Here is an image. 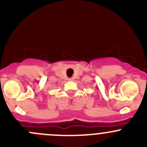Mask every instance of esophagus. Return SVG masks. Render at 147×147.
Wrapping results in <instances>:
<instances>
[{"label":"esophagus","instance_id":"34e87169","mask_svg":"<svg viewBox=\"0 0 147 147\" xmlns=\"http://www.w3.org/2000/svg\"><path fill=\"white\" fill-rule=\"evenodd\" d=\"M69 81H73L74 80V78H69V80H68Z\"/></svg>","mask_w":147,"mask_h":147}]
</instances>
